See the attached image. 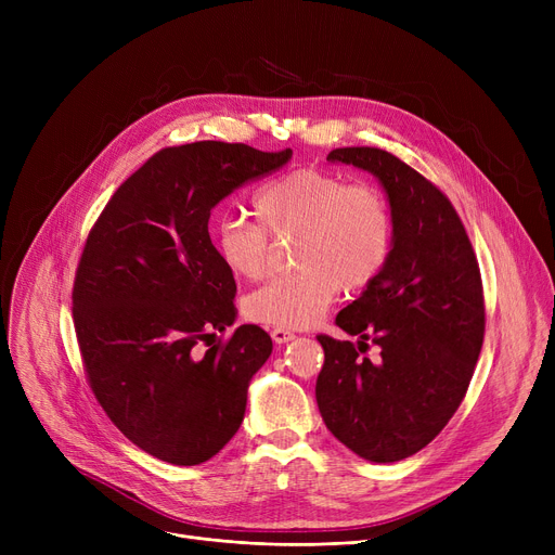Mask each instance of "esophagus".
<instances>
[{"label":"esophagus","instance_id":"1","mask_svg":"<svg viewBox=\"0 0 555 555\" xmlns=\"http://www.w3.org/2000/svg\"><path fill=\"white\" fill-rule=\"evenodd\" d=\"M297 335L293 333V331H287V328H274L272 331V339L276 341V344H285V341H293Z\"/></svg>","mask_w":555,"mask_h":555}]
</instances>
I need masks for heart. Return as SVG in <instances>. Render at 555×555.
<instances>
[{"label":"heart","instance_id":"b5f03b06","mask_svg":"<svg viewBox=\"0 0 555 555\" xmlns=\"http://www.w3.org/2000/svg\"><path fill=\"white\" fill-rule=\"evenodd\" d=\"M258 222L224 218L216 249L227 270L243 279L266 274L272 238L295 236V272L274 276L245 299L251 322L276 328L314 324L341 287L360 293L387 270L396 245L389 199L369 184L335 172L297 168L268 182L254 197Z\"/></svg>","mask_w":555,"mask_h":555}]
</instances>
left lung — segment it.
<instances>
[{
    "mask_svg": "<svg viewBox=\"0 0 555 555\" xmlns=\"http://www.w3.org/2000/svg\"><path fill=\"white\" fill-rule=\"evenodd\" d=\"M383 182L396 218L387 270L335 317L360 341L317 335V404L337 441L393 463L423 450L468 391L486 331L479 262L448 195L396 155L353 145L328 153ZM375 343L382 356L365 353Z\"/></svg>",
    "mask_w": 555,
    "mask_h": 555,
    "instance_id": "left-lung-1",
    "label": "left lung"
}]
</instances>
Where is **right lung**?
Returning <instances> with one entry per match:
<instances>
[{
	"label": "right lung",
	"mask_w": 555,
	"mask_h": 555,
	"mask_svg": "<svg viewBox=\"0 0 555 555\" xmlns=\"http://www.w3.org/2000/svg\"><path fill=\"white\" fill-rule=\"evenodd\" d=\"M289 157L224 141L162 149L114 191L85 241L72 306L87 383L155 459L209 461L243 423L272 339L254 324L216 337L236 319V281L209 218L233 189Z\"/></svg>",
	"instance_id": "obj_1"
}]
</instances>
